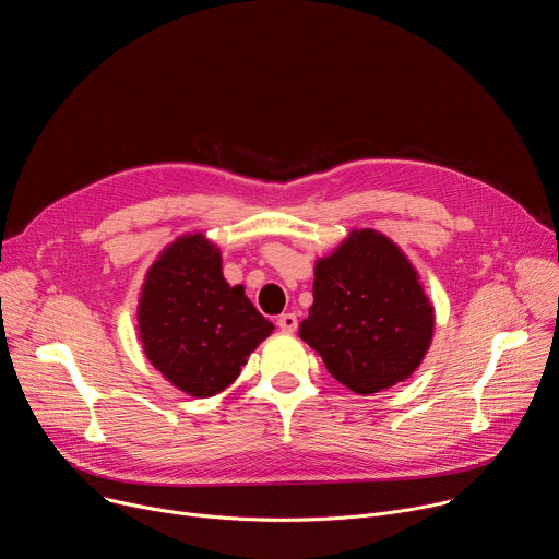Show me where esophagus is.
Instances as JSON below:
<instances>
[{
    "instance_id": "34e87169",
    "label": "esophagus",
    "mask_w": 559,
    "mask_h": 559,
    "mask_svg": "<svg viewBox=\"0 0 559 559\" xmlns=\"http://www.w3.org/2000/svg\"><path fill=\"white\" fill-rule=\"evenodd\" d=\"M276 325H278L285 334H292V332H296V328H298V318H296L294 313H281V316L276 318Z\"/></svg>"
}]
</instances>
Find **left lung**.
<instances>
[{
    "mask_svg": "<svg viewBox=\"0 0 559 559\" xmlns=\"http://www.w3.org/2000/svg\"><path fill=\"white\" fill-rule=\"evenodd\" d=\"M313 276L298 336L338 382L369 395L418 369L433 336V305L401 248L376 229H354Z\"/></svg>",
    "mask_w": 559,
    "mask_h": 559,
    "instance_id": "1",
    "label": "left lung"
}]
</instances>
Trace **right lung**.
<instances>
[{
    "label": "right lung",
    "mask_w": 559,
    "mask_h": 559,
    "mask_svg": "<svg viewBox=\"0 0 559 559\" xmlns=\"http://www.w3.org/2000/svg\"><path fill=\"white\" fill-rule=\"evenodd\" d=\"M136 321L147 360L194 397L229 386L274 330L241 285H227L221 252L203 234L177 238L152 263Z\"/></svg>",
    "instance_id": "obj_1"
}]
</instances>
